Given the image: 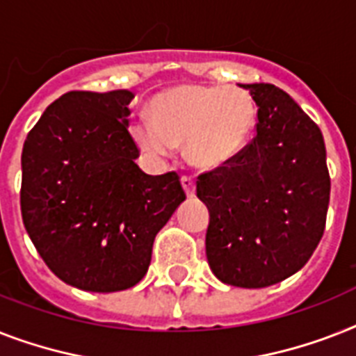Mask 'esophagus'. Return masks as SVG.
Wrapping results in <instances>:
<instances>
[{"instance_id": "esophagus-1", "label": "esophagus", "mask_w": 356, "mask_h": 356, "mask_svg": "<svg viewBox=\"0 0 356 356\" xmlns=\"http://www.w3.org/2000/svg\"><path fill=\"white\" fill-rule=\"evenodd\" d=\"M181 184H183L188 197H193V195H195V181H193L192 177H188V175L181 177Z\"/></svg>"}]
</instances>
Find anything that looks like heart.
<instances>
[{"label":"heart","mask_w":356,"mask_h":356,"mask_svg":"<svg viewBox=\"0 0 356 356\" xmlns=\"http://www.w3.org/2000/svg\"><path fill=\"white\" fill-rule=\"evenodd\" d=\"M148 111L152 120L138 118L129 126L137 148L166 159L184 144L186 161L201 170L232 163L256 124V104L238 88L183 83L155 95Z\"/></svg>","instance_id":"b5f03b06"}]
</instances>
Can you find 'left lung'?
Wrapping results in <instances>:
<instances>
[{"label": "left lung", "instance_id": "1", "mask_svg": "<svg viewBox=\"0 0 356 356\" xmlns=\"http://www.w3.org/2000/svg\"><path fill=\"white\" fill-rule=\"evenodd\" d=\"M258 106L256 137L223 168L199 175L208 265L227 285L261 289L309 261L325 228L329 179L322 131L273 83H239Z\"/></svg>", "mask_w": 356, "mask_h": 356}]
</instances>
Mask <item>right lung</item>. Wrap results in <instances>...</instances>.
I'll use <instances>...</instances> for the list:
<instances>
[{"label": "right lung", "instance_id": "obj_1", "mask_svg": "<svg viewBox=\"0 0 356 356\" xmlns=\"http://www.w3.org/2000/svg\"><path fill=\"white\" fill-rule=\"evenodd\" d=\"M128 89L69 91L49 106L22 152V218L62 282L91 293L137 285L153 239L186 195L179 175L135 164Z\"/></svg>", "mask_w": 356, "mask_h": 356}]
</instances>
